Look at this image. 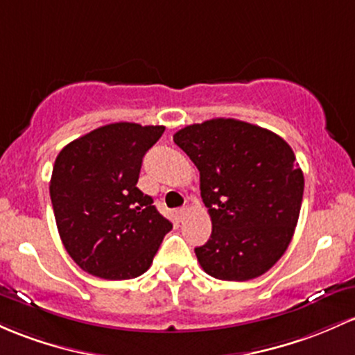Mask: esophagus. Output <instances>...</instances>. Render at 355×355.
I'll return each mask as SVG.
<instances>
[{"label": "esophagus", "instance_id": "esophagus-1", "mask_svg": "<svg viewBox=\"0 0 355 355\" xmlns=\"http://www.w3.org/2000/svg\"><path fill=\"white\" fill-rule=\"evenodd\" d=\"M187 212H189V210H187L185 207L175 210V217H177V220H184V217L187 216Z\"/></svg>", "mask_w": 355, "mask_h": 355}]
</instances>
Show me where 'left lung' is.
<instances>
[{
  "instance_id": "obj_1",
  "label": "left lung",
  "mask_w": 355,
  "mask_h": 355,
  "mask_svg": "<svg viewBox=\"0 0 355 355\" xmlns=\"http://www.w3.org/2000/svg\"><path fill=\"white\" fill-rule=\"evenodd\" d=\"M173 141L200 171V196L212 234L196 248L202 270L248 282L285 254L297 227L303 171L293 150L270 130L237 119L190 124Z\"/></svg>"
}]
</instances>
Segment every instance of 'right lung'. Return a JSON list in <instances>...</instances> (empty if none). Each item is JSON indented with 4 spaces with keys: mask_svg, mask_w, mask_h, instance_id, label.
I'll list each match as a JSON object with an SVG mask.
<instances>
[{
    "mask_svg": "<svg viewBox=\"0 0 355 355\" xmlns=\"http://www.w3.org/2000/svg\"><path fill=\"white\" fill-rule=\"evenodd\" d=\"M165 126L112 123L58 153L50 198L65 251L89 275L131 279L153 263L171 222L136 187Z\"/></svg>",
    "mask_w": 355,
    "mask_h": 355,
    "instance_id": "1",
    "label": "right lung"
}]
</instances>
